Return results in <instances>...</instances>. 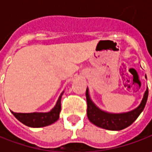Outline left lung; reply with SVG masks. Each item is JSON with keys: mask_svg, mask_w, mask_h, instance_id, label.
<instances>
[{"mask_svg": "<svg viewBox=\"0 0 152 152\" xmlns=\"http://www.w3.org/2000/svg\"><path fill=\"white\" fill-rule=\"evenodd\" d=\"M148 98V88L145 92L143 100L136 109L131 112L121 114H112L105 113L94 105L89 96L88 89L86 90L87 101V116L91 123L100 128L108 130H121L124 129L137 119V118L144 110Z\"/></svg>", "mask_w": 152, "mask_h": 152, "instance_id": "obj_1", "label": "left lung"}]
</instances>
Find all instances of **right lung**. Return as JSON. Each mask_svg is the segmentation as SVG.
Listing matches in <instances>:
<instances>
[{
    "instance_id": "add662e5",
    "label": "right lung",
    "mask_w": 152,
    "mask_h": 152,
    "mask_svg": "<svg viewBox=\"0 0 152 152\" xmlns=\"http://www.w3.org/2000/svg\"><path fill=\"white\" fill-rule=\"evenodd\" d=\"M63 92L60 95L55 107L49 113H18L12 112L14 117L23 123V124L32 128H40L48 126L55 123L59 118V113L61 112V99Z\"/></svg>"
}]
</instances>
